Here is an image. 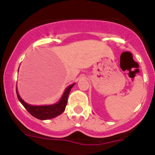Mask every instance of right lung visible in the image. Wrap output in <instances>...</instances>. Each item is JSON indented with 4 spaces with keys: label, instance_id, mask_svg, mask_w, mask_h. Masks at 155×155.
<instances>
[{
    "label": "right lung",
    "instance_id": "right-lung-1",
    "mask_svg": "<svg viewBox=\"0 0 155 155\" xmlns=\"http://www.w3.org/2000/svg\"><path fill=\"white\" fill-rule=\"evenodd\" d=\"M74 84L75 83H74V84H71V85L66 87V89L64 90V93H63L62 96L60 98V100L57 102L52 104V105H30V104L25 102L24 100L20 97L18 91L17 87H16V93H17V96L19 102L22 104L23 106L25 108V109L28 111L31 116H34L35 118L39 119V120H46L55 118V117L60 116V115L64 113V110H65L66 105H67V103H68V98L69 93Z\"/></svg>",
    "mask_w": 155,
    "mask_h": 155
}]
</instances>
